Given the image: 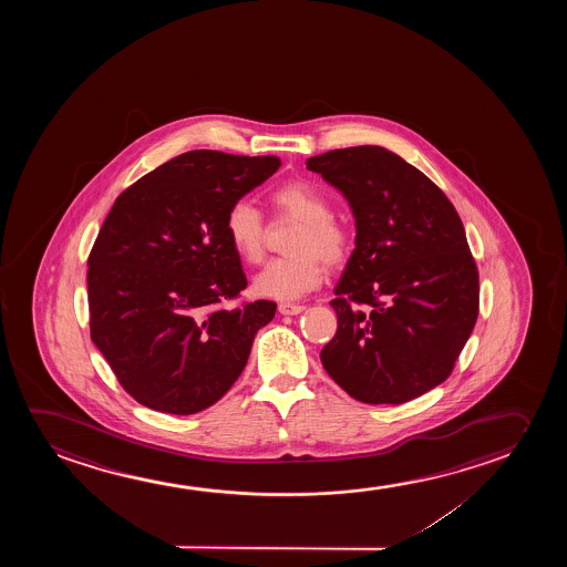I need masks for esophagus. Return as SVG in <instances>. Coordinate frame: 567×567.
<instances>
[{
	"mask_svg": "<svg viewBox=\"0 0 567 567\" xmlns=\"http://www.w3.org/2000/svg\"><path fill=\"white\" fill-rule=\"evenodd\" d=\"M306 310L300 303L280 302L279 311L282 316H296V313H302Z\"/></svg>",
	"mask_w": 567,
	"mask_h": 567,
	"instance_id": "obj_1",
	"label": "esophagus"
}]
</instances>
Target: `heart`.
<instances>
[{"mask_svg":"<svg viewBox=\"0 0 567 567\" xmlns=\"http://www.w3.org/2000/svg\"><path fill=\"white\" fill-rule=\"evenodd\" d=\"M280 215L300 220L287 241L290 256L272 259L254 280L259 296L298 300L323 282L327 267H341L352 254L349 226L331 217V207L316 187L303 179L287 182L271 194ZM226 236L234 251L256 265L265 256V223L249 202L234 203L225 218Z\"/></svg>","mask_w":567,"mask_h":567,"instance_id":"b5f03b06","label":"heart"}]
</instances>
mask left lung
<instances>
[{
	"label": "left lung",
	"mask_w": 567,
	"mask_h": 567,
	"mask_svg": "<svg viewBox=\"0 0 567 567\" xmlns=\"http://www.w3.org/2000/svg\"><path fill=\"white\" fill-rule=\"evenodd\" d=\"M306 166L347 197L357 220L321 364L360 403L424 395L450 378L478 318V269L457 210L388 148H334Z\"/></svg>",
	"instance_id": "obj_1"
}]
</instances>
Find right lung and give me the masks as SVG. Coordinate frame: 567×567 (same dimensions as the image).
<instances>
[{
	"instance_id": "add662e5",
	"label": "right lung",
	"mask_w": 567,
	"mask_h": 567,
	"mask_svg": "<svg viewBox=\"0 0 567 567\" xmlns=\"http://www.w3.org/2000/svg\"><path fill=\"white\" fill-rule=\"evenodd\" d=\"M279 166L277 156L189 151L112 205L86 261L91 339L143 406L179 416L209 409L275 318L269 300L226 306L248 280L225 218Z\"/></svg>"
}]
</instances>
